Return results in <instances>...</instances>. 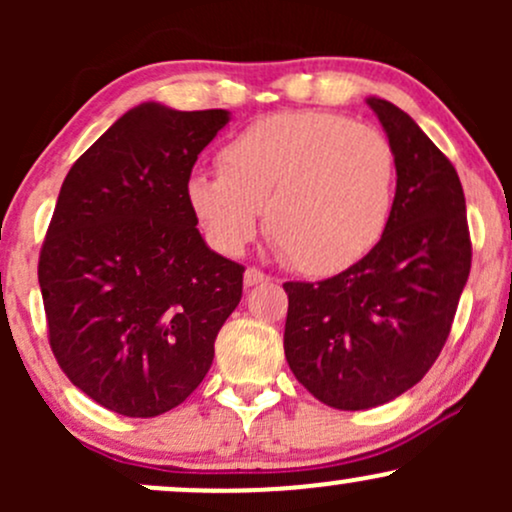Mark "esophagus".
Here are the masks:
<instances>
[{
  "instance_id": "obj_1",
  "label": "esophagus",
  "mask_w": 512,
  "mask_h": 512,
  "mask_svg": "<svg viewBox=\"0 0 512 512\" xmlns=\"http://www.w3.org/2000/svg\"><path fill=\"white\" fill-rule=\"evenodd\" d=\"M243 281H245V286H257V284H267L269 281V276L264 274V272H260V269H255V267H248L245 269V276H243Z\"/></svg>"
}]
</instances>
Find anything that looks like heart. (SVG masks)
Instances as JSON below:
<instances>
[{"mask_svg":"<svg viewBox=\"0 0 512 512\" xmlns=\"http://www.w3.org/2000/svg\"><path fill=\"white\" fill-rule=\"evenodd\" d=\"M397 161L383 132L320 110L274 113L192 173L185 197L211 243L238 255L260 231L298 272L330 276L368 257L395 211Z\"/></svg>","mask_w":512,"mask_h":512,"instance_id":"b5f03b06","label":"heart"}]
</instances>
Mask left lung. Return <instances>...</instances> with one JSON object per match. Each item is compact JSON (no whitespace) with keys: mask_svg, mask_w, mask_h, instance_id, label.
Wrapping results in <instances>:
<instances>
[{"mask_svg":"<svg viewBox=\"0 0 512 512\" xmlns=\"http://www.w3.org/2000/svg\"><path fill=\"white\" fill-rule=\"evenodd\" d=\"M397 161L390 226L332 279L286 281V361L310 395L342 411L390 402L443 351L472 267L462 182L411 117L368 98Z\"/></svg>","mask_w":512,"mask_h":512,"instance_id":"8db88e82","label":"left lung"}]
</instances>
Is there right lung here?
I'll return each instance as SVG.
<instances>
[{"mask_svg": "<svg viewBox=\"0 0 512 512\" xmlns=\"http://www.w3.org/2000/svg\"><path fill=\"white\" fill-rule=\"evenodd\" d=\"M226 110L132 108L84 151L38 262L48 339L84 395L151 419L185 402L243 296L238 262L207 248L185 197Z\"/></svg>", "mask_w": 512, "mask_h": 512, "instance_id": "add662e5", "label": "right lung"}]
</instances>
